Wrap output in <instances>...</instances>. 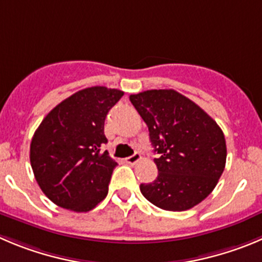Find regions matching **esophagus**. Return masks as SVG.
<instances>
[{
	"mask_svg": "<svg viewBox=\"0 0 262 262\" xmlns=\"http://www.w3.org/2000/svg\"><path fill=\"white\" fill-rule=\"evenodd\" d=\"M141 158H142V156H141V154L136 152V154H133L132 156H128V158L125 159V161L128 163V164H136L137 161L141 160Z\"/></svg>",
	"mask_w": 262,
	"mask_h": 262,
	"instance_id": "esophagus-1",
	"label": "esophagus"
}]
</instances>
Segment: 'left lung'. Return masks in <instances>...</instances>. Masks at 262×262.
<instances>
[{"label":"left lung","mask_w":262,"mask_h":262,"mask_svg":"<svg viewBox=\"0 0 262 262\" xmlns=\"http://www.w3.org/2000/svg\"><path fill=\"white\" fill-rule=\"evenodd\" d=\"M130 102L148 126L158 158V177L141 192L165 211L192 208L216 187L226 164L221 128L204 110L173 89L132 94Z\"/></svg>","instance_id":"left-lung-1"}]
</instances>
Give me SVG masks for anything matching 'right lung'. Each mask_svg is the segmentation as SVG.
Segmentation results:
<instances>
[{"instance_id":"obj_1","label":"right lung","mask_w":262,"mask_h":262,"mask_svg":"<svg viewBox=\"0 0 262 262\" xmlns=\"http://www.w3.org/2000/svg\"><path fill=\"white\" fill-rule=\"evenodd\" d=\"M123 95L106 86L79 90L54 107L32 137L36 181L62 208L89 212L107 196L117 163L101 151L107 143L104 120Z\"/></svg>"}]
</instances>
